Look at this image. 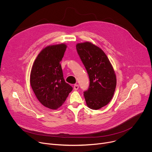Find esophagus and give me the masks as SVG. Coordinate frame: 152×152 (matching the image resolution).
<instances>
[{
  "instance_id": "1",
  "label": "esophagus",
  "mask_w": 152,
  "mask_h": 152,
  "mask_svg": "<svg viewBox=\"0 0 152 152\" xmlns=\"http://www.w3.org/2000/svg\"><path fill=\"white\" fill-rule=\"evenodd\" d=\"M78 88H79V85H78L76 84V85H74V90H77Z\"/></svg>"
}]
</instances>
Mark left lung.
I'll list each match as a JSON object with an SVG mask.
<instances>
[{"instance_id":"left-lung-1","label":"left lung","mask_w":152,"mask_h":152,"mask_svg":"<svg viewBox=\"0 0 152 152\" xmlns=\"http://www.w3.org/2000/svg\"><path fill=\"white\" fill-rule=\"evenodd\" d=\"M76 46L90 80L88 90L83 94L86 105L91 110H99L113 99L117 85L115 71L106 55L97 46L89 41Z\"/></svg>"}]
</instances>
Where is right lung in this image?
<instances>
[{"label": "right lung", "instance_id": "add662e5", "mask_svg": "<svg viewBox=\"0 0 152 152\" xmlns=\"http://www.w3.org/2000/svg\"><path fill=\"white\" fill-rule=\"evenodd\" d=\"M67 47L61 43L42 49L31 71L30 83L36 97L43 106L53 110L62 105L73 90L64 80L60 64Z\"/></svg>", "mask_w": 152, "mask_h": 152}]
</instances>
